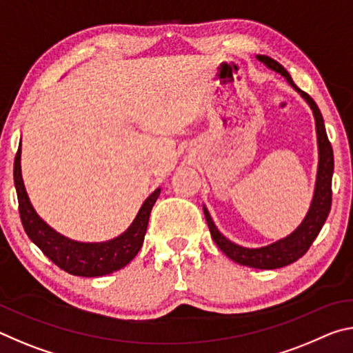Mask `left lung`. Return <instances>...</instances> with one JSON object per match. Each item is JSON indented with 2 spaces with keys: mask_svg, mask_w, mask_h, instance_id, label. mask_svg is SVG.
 I'll return each mask as SVG.
<instances>
[{
  "mask_svg": "<svg viewBox=\"0 0 353 353\" xmlns=\"http://www.w3.org/2000/svg\"><path fill=\"white\" fill-rule=\"evenodd\" d=\"M255 57L259 59L263 65H266L270 70L282 74L285 77V81L288 82L303 99H305V103L313 112L316 141H318V171H316L312 202H310L305 218L302 219V223L299 224L290 235H286L283 238H280V240L261 248H244L240 246V244L230 241L229 238H225L218 230V227L214 225L207 207L204 205L202 208H204V216L208 224V229H210L213 241L216 243V246L223 250L230 260L240 263V265L244 266L256 268V270H277V268L291 265V263H294L307 252L308 248L312 246L313 241L316 240V236L319 235L322 225H324L328 213H330L333 149L330 141L327 139L324 118H322L321 110L318 109L314 101L310 98V94L302 92L301 88L292 82L288 71H286L277 61H274V59L265 54H256Z\"/></svg>",
  "mask_w": 353,
  "mask_h": 353,
  "instance_id": "obj_1",
  "label": "left lung"
}]
</instances>
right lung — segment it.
Segmentation results:
<instances>
[{
    "instance_id": "1",
    "label": "right lung",
    "mask_w": 353,
    "mask_h": 353,
    "mask_svg": "<svg viewBox=\"0 0 353 353\" xmlns=\"http://www.w3.org/2000/svg\"><path fill=\"white\" fill-rule=\"evenodd\" d=\"M14 182L19 196L20 218L28 236L59 268L81 277L107 276L135 259L145 240L149 214L160 194L159 187L148 196L137 216L121 235L107 241L85 243L59 234L35 212L21 176V141L14 162Z\"/></svg>"
}]
</instances>
